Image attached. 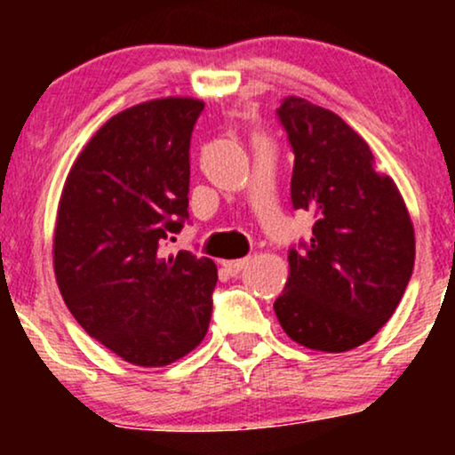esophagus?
<instances>
[{"label": "esophagus", "instance_id": "obj_1", "mask_svg": "<svg viewBox=\"0 0 455 455\" xmlns=\"http://www.w3.org/2000/svg\"><path fill=\"white\" fill-rule=\"evenodd\" d=\"M250 263V259H239V260H224L222 263V267L227 269V274H231V275H237V274H242V271L245 269V265Z\"/></svg>", "mask_w": 455, "mask_h": 455}]
</instances>
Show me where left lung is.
Returning <instances> with one entry per match:
<instances>
[{"mask_svg":"<svg viewBox=\"0 0 455 455\" xmlns=\"http://www.w3.org/2000/svg\"><path fill=\"white\" fill-rule=\"evenodd\" d=\"M295 154L291 201L315 213L310 242L289 250V280L274 310L291 340L342 353L368 342L398 307L415 231L368 143L336 113L289 96L278 108Z\"/></svg>","mask_w":455,"mask_h":455,"instance_id":"left-lung-1","label":"left lung"}]
</instances>
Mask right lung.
Wrapping results in <instances>:
<instances>
[{
	"label": "right lung",
	"instance_id": "1",
	"mask_svg": "<svg viewBox=\"0 0 455 455\" xmlns=\"http://www.w3.org/2000/svg\"><path fill=\"white\" fill-rule=\"evenodd\" d=\"M201 100L160 98L113 115L72 164L53 265L78 325L128 363L160 368L205 338L218 269L162 243L188 220Z\"/></svg>",
	"mask_w": 455,
	"mask_h": 455
}]
</instances>
